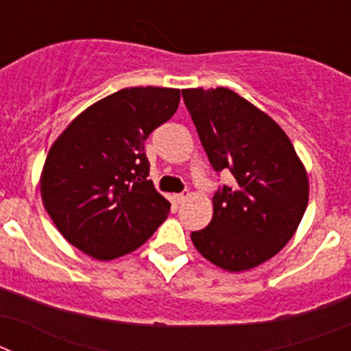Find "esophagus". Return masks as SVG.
<instances>
[{"instance_id":"34e87169","label":"esophagus","mask_w":351,"mask_h":351,"mask_svg":"<svg viewBox=\"0 0 351 351\" xmlns=\"http://www.w3.org/2000/svg\"><path fill=\"white\" fill-rule=\"evenodd\" d=\"M188 197H190V193H188V191H184V193H176L173 195V200H176L178 204H182Z\"/></svg>"}]
</instances>
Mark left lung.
Here are the masks:
<instances>
[{
	"label": "left lung",
	"mask_w": 351,
	"mask_h": 351,
	"mask_svg": "<svg viewBox=\"0 0 351 351\" xmlns=\"http://www.w3.org/2000/svg\"><path fill=\"white\" fill-rule=\"evenodd\" d=\"M209 163L235 181L213 197V219L191 232L200 255L230 272L253 269L295 234L308 207V173L287 133L226 88L182 89Z\"/></svg>",
	"instance_id": "1"
}]
</instances>
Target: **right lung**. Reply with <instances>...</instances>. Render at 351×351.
<instances>
[{"label":"right lung","instance_id":"1","mask_svg":"<svg viewBox=\"0 0 351 351\" xmlns=\"http://www.w3.org/2000/svg\"><path fill=\"white\" fill-rule=\"evenodd\" d=\"M179 100V89H121L86 108L52 144L40 181L43 206L86 255H126L167 219L170 204L147 179L144 142Z\"/></svg>","mask_w":351,"mask_h":351}]
</instances>
